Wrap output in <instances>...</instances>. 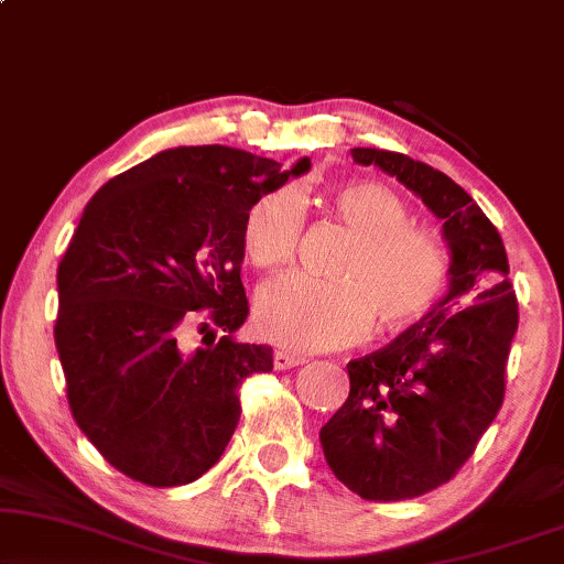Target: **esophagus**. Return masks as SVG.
I'll return each mask as SVG.
<instances>
[{"mask_svg": "<svg viewBox=\"0 0 564 564\" xmlns=\"http://www.w3.org/2000/svg\"><path fill=\"white\" fill-rule=\"evenodd\" d=\"M304 356H296V352H286V350H275L273 352V366L278 371H286V369H296V366L304 364Z\"/></svg>", "mask_w": 564, "mask_h": 564, "instance_id": "1", "label": "esophagus"}]
</instances>
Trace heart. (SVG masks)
<instances>
[{
    "label": "heart",
    "instance_id": "obj_1",
    "mask_svg": "<svg viewBox=\"0 0 564 564\" xmlns=\"http://www.w3.org/2000/svg\"><path fill=\"white\" fill-rule=\"evenodd\" d=\"M335 219L350 231L329 278L281 275L254 296V329L286 350H327L356 343L377 317L379 329H402L438 302L446 286V252L431 235L410 227V212L377 183H352L329 198ZM304 227L296 187H275L250 206L242 247L252 265L281 268L294 260Z\"/></svg>",
    "mask_w": 564,
    "mask_h": 564
}]
</instances>
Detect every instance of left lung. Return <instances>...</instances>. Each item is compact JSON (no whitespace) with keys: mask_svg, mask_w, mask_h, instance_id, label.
I'll return each instance as SVG.
<instances>
[{"mask_svg":"<svg viewBox=\"0 0 564 564\" xmlns=\"http://www.w3.org/2000/svg\"><path fill=\"white\" fill-rule=\"evenodd\" d=\"M350 156L400 180L444 221L452 262L446 296L417 325L350 360V394L319 444L360 498H417L462 469L498 415L518 302L498 229L464 187L400 152L356 147Z\"/></svg>","mask_w":564,"mask_h":564,"instance_id":"left-lung-1","label":"left lung"}]
</instances>
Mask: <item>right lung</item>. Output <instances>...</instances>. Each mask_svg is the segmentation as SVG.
Masks as SVG:
<instances>
[{
  "label": "right lung",
  "instance_id": "right-lung-1",
  "mask_svg": "<svg viewBox=\"0 0 564 564\" xmlns=\"http://www.w3.org/2000/svg\"><path fill=\"white\" fill-rule=\"evenodd\" d=\"M310 167V156L281 170L242 149L175 147L87 204L58 265L54 340L74 420L126 477L187 485L221 459L242 412L237 387L273 371L268 345L235 337L250 312L245 216ZM198 308L209 310L202 332L223 337L187 349Z\"/></svg>",
  "mask_w": 564,
  "mask_h": 564
}]
</instances>
